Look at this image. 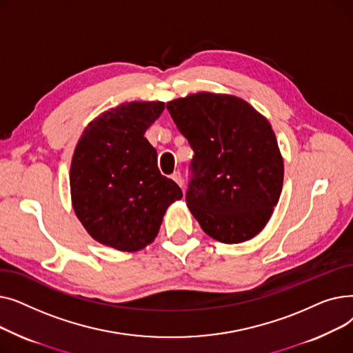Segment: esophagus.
<instances>
[{"label":"esophagus","mask_w":353,"mask_h":353,"mask_svg":"<svg viewBox=\"0 0 353 353\" xmlns=\"http://www.w3.org/2000/svg\"><path fill=\"white\" fill-rule=\"evenodd\" d=\"M172 179L179 184V186L183 189V177H181V174H180V172H174L173 174H172Z\"/></svg>","instance_id":"1"}]
</instances>
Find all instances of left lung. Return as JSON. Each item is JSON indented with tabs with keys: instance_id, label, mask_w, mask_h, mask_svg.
Here are the masks:
<instances>
[{
	"instance_id": "1",
	"label": "left lung",
	"mask_w": 353,
	"mask_h": 353,
	"mask_svg": "<svg viewBox=\"0 0 353 353\" xmlns=\"http://www.w3.org/2000/svg\"><path fill=\"white\" fill-rule=\"evenodd\" d=\"M165 107L194 152L186 203L203 232L230 245L261 233L285 173L268 119L242 99L206 91Z\"/></svg>"
}]
</instances>
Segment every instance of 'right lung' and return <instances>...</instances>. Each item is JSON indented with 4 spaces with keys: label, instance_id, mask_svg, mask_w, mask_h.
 I'll return each mask as SVG.
<instances>
[{
    "label": "right lung",
    "instance_id": "add662e5",
    "mask_svg": "<svg viewBox=\"0 0 353 353\" xmlns=\"http://www.w3.org/2000/svg\"><path fill=\"white\" fill-rule=\"evenodd\" d=\"M161 101H132L104 111L83 132L70 167V190L87 233L104 246L137 252L156 239L181 189L163 176L144 137Z\"/></svg>",
    "mask_w": 353,
    "mask_h": 353
}]
</instances>
